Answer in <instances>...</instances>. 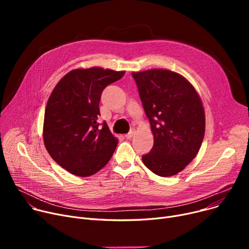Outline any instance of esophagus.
<instances>
[{
  "label": "esophagus",
  "mask_w": 249,
  "mask_h": 249,
  "mask_svg": "<svg viewBox=\"0 0 249 249\" xmlns=\"http://www.w3.org/2000/svg\"><path fill=\"white\" fill-rule=\"evenodd\" d=\"M134 134H135V129L132 128V129L130 130V131L125 135V137H126V139H131V138L134 136Z\"/></svg>",
  "instance_id": "obj_1"
}]
</instances>
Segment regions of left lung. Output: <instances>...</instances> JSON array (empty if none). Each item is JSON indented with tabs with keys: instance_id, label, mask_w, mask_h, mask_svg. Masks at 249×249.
Wrapping results in <instances>:
<instances>
[{
	"instance_id": "left-lung-1",
	"label": "left lung",
	"mask_w": 249,
	"mask_h": 249,
	"mask_svg": "<svg viewBox=\"0 0 249 249\" xmlns=\"http://www.w3.org/2000/svg\"><path fill=\"white\" fill-rule=\"evenodd\" d=\"M154 143L142 161L160 177L181 172L197 155L205 134V113L195 88L166 70L132 72Z\"/></svg>"
}]
</instances>
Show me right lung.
I'll return each instance as SVG.
<instances>
[{
	"label": "right lung",
	"instance_id": "right-lung-1",
	"mask_svg": "<svg viewBox=\"0 0 249 249\" xmlns=\"http://www.w3.org/2000/svg\"><path fill=\"white\" fill-rule=\"evenodd\" d=\"M125 71L78 69L65 74L48 99L44 145L56 163L78 177H89L108 163L118 144L106 122L98 123L104 89Z\"/></svg>",
	"mask_w": 249,
	"mask_h": 249
}]
</instances>
